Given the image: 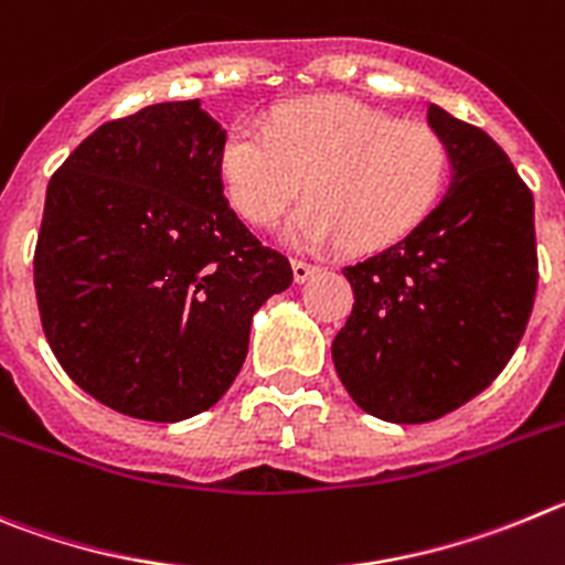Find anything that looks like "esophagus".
Wrapping results in <instances>:
<instances>
[{
	"label": "esophagus",
	"instance_id": "1",
	"mask_svg": "<svg viewBox=\"0 0 565 565\" xmlns=\"http://www.w3.org/2000/svg\"><path fill=\"white\" fill-rule=\"evenodd\" d=\"M315 273H318V267H315V264L298 262V258L292 262V276H295V281H298V284H307L309 278L315 276Z\"/></svg>",
	"mask_w": 565,
	"mask_h": 565
}]
</instances>
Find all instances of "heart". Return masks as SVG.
Wrapping results in <instances>:
<instances>
[{
  "instance_id": "1",
  "label": "heart",
  "mask_w": 565,
  "mask_h": 565,
  "mask_svg": "<svg viewBox=\"0 0 565 565\" xmlns=\"http://www.w3.org/2000/svg\"><path fill=\"white\" fill-rule=\"evenodd\" d=\"M220 177L238 216L273 222L303 191L289 220V245L377 253L428 220L447 182V149L425 126L345 98H309L227 131Z\"/></svg>"
}]
</instances>
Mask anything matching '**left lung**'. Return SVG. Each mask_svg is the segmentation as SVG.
I'll return each instance as SVG.
<instances>
[{
    "instance_id": "1",
    "label": "left lung",
    "mask_w": 565,
    "mask_h": 565,
    "mask_svg": "<svg viewBox=\"0 0 565 565\" xmlns=\"http://www.w3.org/2000/svg\"><path fill=\"white\" fill-rule=\"evenodd\" d=\"M450 188L411 236L343 267L354 307L332 343L349 396L377 419L450 414L504 371L537 287L535 202L479 126L428 106Z\"/></svg>"
}]
</instances>
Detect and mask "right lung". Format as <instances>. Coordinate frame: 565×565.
<instances>
[{"mask_svg": "<svg viewBox=\"0 0 565 565\" xmlns=\"http://www.w3.org/2000/svg\"><path fill=\"white\" fill-rule=\"evenodd\" d=\"M227 131L200 100L109 120L47 185L33 281L44 338L78 388L135 419L216 405L253 315L292 284L225 200Z\"/></svg>", "mask_w": 565, "mask_h": 565, "instance_id": "1", "label": "right lung"}]
</instances>
